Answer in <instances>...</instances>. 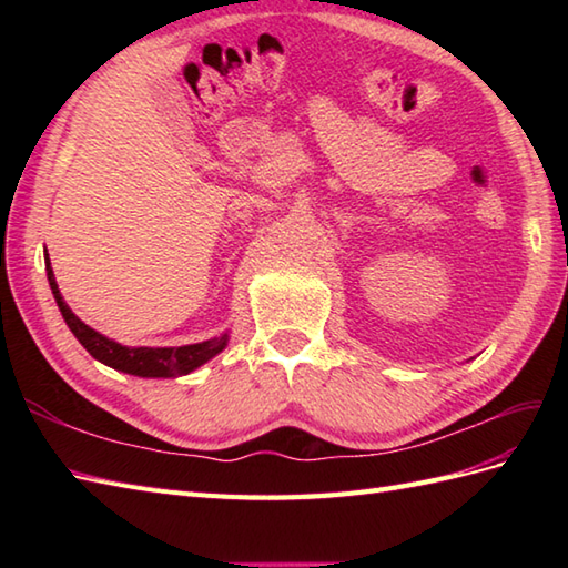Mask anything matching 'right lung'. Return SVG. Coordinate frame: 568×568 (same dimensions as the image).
Here are the masks:
<instances>
[{"label":"right lung","mask_w":568,"mask_h":568,"mask_svg":"<svg viewBox=\"0 0 568 568\" xmlns=\"http://www.w3.org/2000/svg\"><path fill=\"white\" fill-rule=\"evenodd\" d=\"M45 275H48V285H51L60 315H63L70 332L75 334V339L84 348H88L92 358L102 361L104 366H110L114 371L129 373V376H139V378L187 376V373L200 368L202 364H207L210 358L224 352L229 344V332H224L222 336H214V339L200 342V344H187V346H159V348L124 346V344L110 339V336L94 332L80 317H75V312L68 307L63 295H60V291H58V283H55V275H53L48 253H45Z\"/></svg>","instance_id":"obj_1"}]
</instances>
